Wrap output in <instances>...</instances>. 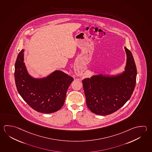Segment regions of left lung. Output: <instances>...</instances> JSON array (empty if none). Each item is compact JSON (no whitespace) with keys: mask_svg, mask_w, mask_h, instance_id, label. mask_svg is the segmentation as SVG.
<instances>
[{"mask_svg":"<svg viewBox=\"0 0 152 152\" xmlns=\"http://www.w3.org/2000/svg\"><path fill=\"white\" fill-rule=\"evenodd\" d=\"M126 66L117 74L94 75L83 80L86 105L95 114L106 115L121 108L130 99L134 91L137 68L131 52L124 47Z\"/></svg>","mask_w":152,"mask_h":152,"instance_id":"1","label":"left lung"}]
</instances>
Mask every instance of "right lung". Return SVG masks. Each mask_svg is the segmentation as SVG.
Returning a JSON list of instances; mask_svg holds the SVG:
<instances>
[{
    "instance_id": "1",
    "label": "right lung",
    "mask_w": 152,
    "mask_h": 152,
    "mask_svg": "<svg viewBox=\"0 0 152 152\" xmlns=\"http://www.w3.org/2000/svg\"><path fill=\"white\" fill-rule=\"evenodd\" d=\"M23 52L22 49L15 63V82L19 95L37 112H56L63 106L67 90L74 78L57 70L46 77H33L29 74L23 62Z\"/></svg>"
}]
</instances>
